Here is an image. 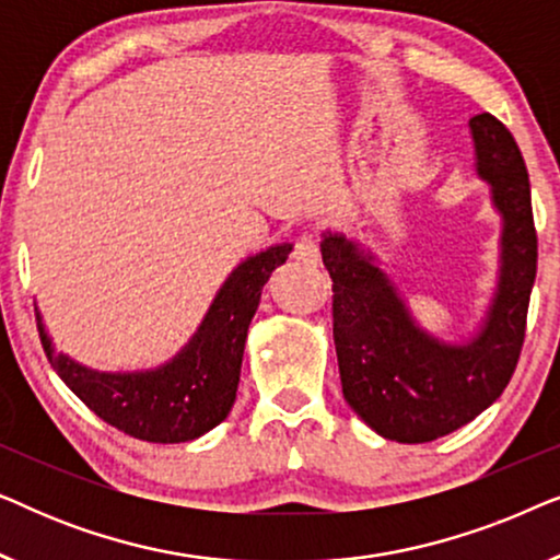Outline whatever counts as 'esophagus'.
Listing matches in <instances>:
<instances>
[{
  "label": "esophagus",
  "instance_id": "34e87169",
  "mask_svg": "<svg viewBox=\"0 0 560 560\" xmlns=\"http://www.w3.org/2000/svg\"><path fill=\"white\" fill-rule=\"evenodd\" d=\"M293 259L303 265H313L316 267L320 262V249H318V242L313 240L311 234H303L298 236L295 247H293Z\"/></svg>",
  "mask_w": 560,
  "mask_h": 560
}]
</instances>
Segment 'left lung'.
I'll use <instances>...</instances> for the list:
<instances>
[{"label": "left lung", "mask_w": 560, "mask_h": 560, "mask_svg": "<svg viewBox=\"0 0 560 560\" xmlns=\"http://www.w3.org/2000/svg\"><path fill=\"white\" fill-rule=\"evenodd\" d=\"M477 175L502 217L500 280L487 318L466 343H446L412 320L387 275L357 242L326 232L334 280V343L351 410L382 439L428 443L454 433L504 393L525 341L538 270L530 178L510 129L492 114L469 121Z\"/></svg>", "instance_id": "1"}]
</instances>
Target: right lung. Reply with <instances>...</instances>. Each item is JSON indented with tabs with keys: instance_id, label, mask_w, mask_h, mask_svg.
Wrapping results in <instances>:
<instances>
[{
	"instance_id": "right-lung-1",
	"label": "right lung",
	"mask_w": 560,
	"mask_h": 560,
	"mask_svg": "<svg viewBox=\"0 0 560 560\" xmlns=\"http://www.w3.org/2000/svg\"><path fill=\"white\" fill-rule=\"evenodd\" d=\"M293 244L247 257L213 298L203 324L180 354L148 372H96L52 349L43 316L37 331L45 354L71 393L104 423L150 443H183L209 433L236 400L244 341L265 282L285 262Z\"/></svg>"
}]
</instances>
